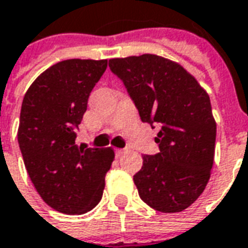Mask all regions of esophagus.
<instances>
[{"mask_svg":"<svg viewBox=\"0 0 248 248\" xmlns=\"http://www.w3.org/2000/svg\"><path fill=\"white\" fill-rule=\"evenodd\" d=\"M124 153H125V151H124V149H115V155H116L117 157L123 156Z\"/></svg>","mask_w":248,"mask_h":248,"instance_id":"obj_1","label":"esophagus"}]
</instances>
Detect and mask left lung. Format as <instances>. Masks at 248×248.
I'll list each match as a JSON object with an SVG mask.
<instances>
[{"label": "left lung", "instance_id": "1", "mask_svg": "<svg viewBox=\"0 0 248 248\" xmlns=\"http://www.w3.org/2000/svg\"><path fill=\"white\" fill-rule=\"evenodd\" d=\"M142 123L160 128V152L133 176L139 196L161 213H178L205 190L214 162L217 124L210 97L178 63L144 54L109 59Z\"/></svg>", "mask_w": 248, "mask_h": 248}]
</instances>
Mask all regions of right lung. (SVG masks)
Returning <instances> with one entry per match:
<instances>
[{
  "label": "right lung",
  "mask_w": 248,
  "mask_h": 248,
  "mask_svg": "<svg viewBox=\"0 0 248 248\" xmlns=\"http://www.w3.org/2000/svg\"><path fill=\"white\" fill-rule=\"evenodd\" d=\"M107 61L68 59L34 80L23 97L18 144L38 194L54 210L79 216L100 202L115 153L75 142L88 96Z\"/></svg>",
  "instance_id": "right-lung-1"
}]
</instances>
